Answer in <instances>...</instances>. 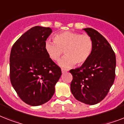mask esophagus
<instances>
[{
	"instance_id": "esophagus-1",
	"label": "esophagus",
	"mask_w": 124,
	"mask_h": 124,
	"mask_svg": "<svg viewBox=\"0 0 124 124\" xmlns=\"http://www.w3.org/2000/svg\"><path fill=\"white\" fill-rule=\"evenodd\" d=\"M66 71H67V70L65 69H63V68H61V72H62V73H66Z\"/></svg>"
}]
</instances>
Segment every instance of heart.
Segmentation results:
<instances>
[{"mask_svg":"<svg viewBox=\"0 0 124 124\" xmlns=\"http://www.w3.org/2000/svg\"><path fill=\"white\" fill-rule=\"evenodd\" d=\"M54 40H47L44 49L53 61H58L64 51L65 56L58 62L62 68H70L75 64L81 66L88 61L93 53V40L87 35L65 31L56 35Z\"/></svg>","mask_w":124,"mask_h":124,"instance_id":"heart-1","label":"heart"}]
</instances>
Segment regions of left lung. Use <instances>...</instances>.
I'll return each instance as SVG.
<instances>
[{"label": "left lung", "instance_id": "8db88e82", "mask_svg": "<svg viewBox=\"0 0 124 124\" xmlns=\"http://www.w3.org/2000/svg\"><path fill=\"white\" fill-rule=\"evenodd\" d=\"M93 42L89 59L80 68L71 69V92L77 100L96 105L105 98L115 77L116 57L108 42L96 30L84 28Z\"/></svg>", "mask_w": 124, "mask_h": 124}]
</instances>
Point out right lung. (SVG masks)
<instances>
[{
  "instance_id": "obj_1",
  "label": "right lung",
  "mask_w": 124,
  "mask_h": 124,
  "mask_svg": "<svg viewBox=\"0 0 124 124\" xmlns=\"http://www.w3.org/2000/svg\"><path fill=\"white\" fill-rule=\"evenodd\" d=\"M52 32L49 27L34 26L23 33L11 49V84L21 100L31 106H39L51 100L61 75V68L44 49Z\"/></svg>"
}]
</instances>
